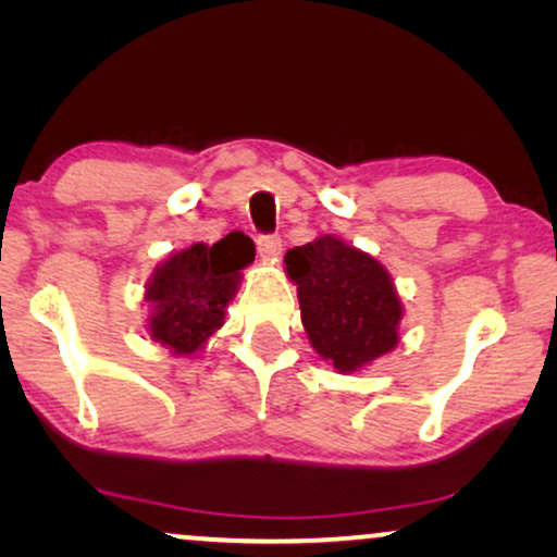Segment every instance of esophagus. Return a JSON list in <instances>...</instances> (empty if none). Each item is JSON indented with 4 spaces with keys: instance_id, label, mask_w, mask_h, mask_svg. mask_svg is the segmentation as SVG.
I'll use <instances>...</instances> for the list:
<instances>
[{
    "instance_id": "obj_1",
    "label": "esophagus",
    "mask_w": 557,
    "mask_h": 557,
    "mask_svg": "<svg viewBox=\"0 0 557 557\" xmlns=\"http://www.w3.org/2000/svg\"><path fill=\"white\" fill-rule=\"evenodd\" d=\"M258 253H261V258H265V261H276L281 256L278 235H261V238H258Z\"/></svg>"
}]
</instances>
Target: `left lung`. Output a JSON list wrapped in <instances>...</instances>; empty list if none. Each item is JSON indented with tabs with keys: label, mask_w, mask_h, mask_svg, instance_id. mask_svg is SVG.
I'll use <instances>...</instances> for the list:
<instances>
[{
	"label": "left lung",
	"mask_w": 557,
	"mask_h": 557,
	"mask_svg": "<svg viewBox=\"0 0 557 557\" xmlns=\"http://www.w3.org/2000/svg\"><path fill=\"white\" fill-rule=\"evenodd\" d=\"M311 347L339 372H355L398 345L403 307L391 273L334 235L284 256Z\"/></svg>",
	"instance_id": "1"
}]
</instances>
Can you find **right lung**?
Returning <instances> with one entry per match:
<instances>
[{
	"mask_svg": "<svg viewBox=\"0 0 557 557\" xmlns=\"http://www.w3.org/2000/svg\"><path fill=\"white\" fill-rule=\"evenodd\" d=\"M253 256V240L235 231L212 246L195 243L166 258L147 284L151 339L174 355H195L223 326L240 269Z\"/></svg>",
	"mask_w": 557,
	"mask_h": 557,
	"instance_id": "obj_1",
	"label": "right lung"
}]
</instances>
